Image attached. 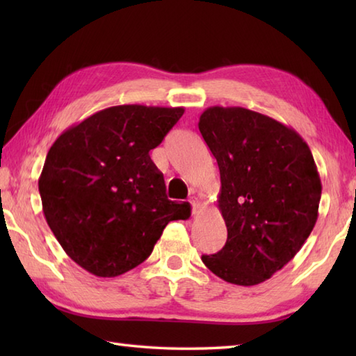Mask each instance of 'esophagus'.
Listing matches in <instances>:
<instances>
[{
	"label": "esophagus",
	"mask_w": 356,
	"mask_h": 356,
	"mask_svg": "<svg viewBox=\"0 0 356 356\" xmlns=\"http://www.w3.org/2000/svg\"><path fill=\"white\" fill-rule=\"evenodd\" d=\"M190 203H191V213L193 214H197L199 213V208H200L199 202L197 200H190Z\"/></svg>",
	"instance_id": "obj_1"
}]
</instances>
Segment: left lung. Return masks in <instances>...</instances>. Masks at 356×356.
Listing matches in <instances>:
<instances>
[{"label":"left lung","instance_id":"8db88e82","mask_svg":"<svg viewBox=\"0 0 356 356\" xmlns=\"http://www.w3.org/2000/svg\"><path fill=\"white\" fill-rule=\"evenodd\" d=\"M199 130L220 170L225 246L202 255L222 280L254 286L289 263L318 218L321 180L292 128L243 107H209Z\"/></svg>","mask_w":356,"mask_h":356}]
</instances>
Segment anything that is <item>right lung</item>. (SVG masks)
<instances>
[{
	"mask_svg": "<svg viewBox=\"0 0 356 356\" xmlns=\"http://www.w3.org/2000/svg\"><path fill=\"white\" fill-rule=\"evenodd\" d=\"M182 107L116 105L65 130L38 180L42 211L65 254L96 277H118L153 252L165 226L190 217L168 200L149 151Z\"/></svg>",
	"mask_w": 356,
	"mask_h": 356,
	"instance_id": "obj_1",
	"label": "right lung"
}]
</instances>
